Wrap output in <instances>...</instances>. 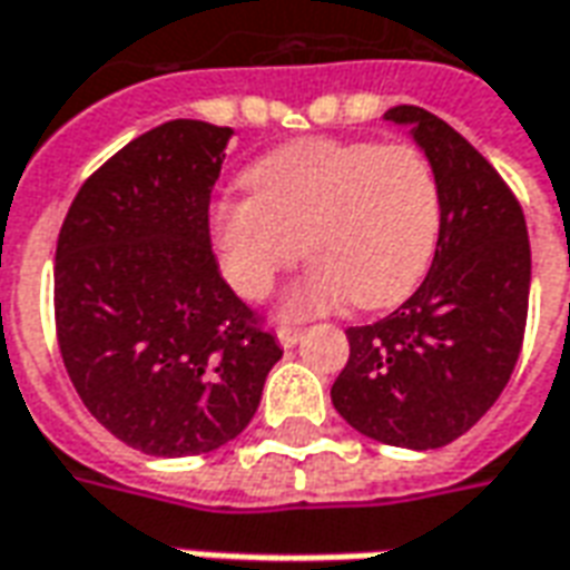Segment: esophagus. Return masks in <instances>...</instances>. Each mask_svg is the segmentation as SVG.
<instances>
[{"instance_id": "34e87169", "label": "esophagus", "mask_w": 570, "mask_h": 570, "mask_svg": "<svg viewBox=\"0 0 570 570\" xmlns=\"http://www.w3.org/2000/svg\"><path fill=\"white\" fill-rule=\"evenodd\" d=\"M276 337H278V343L288 350V346H294V343L301 341V328H292V325H278Z\"/></svg>"}]
</instances>
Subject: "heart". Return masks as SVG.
I'll return each mask as SVG.
<instances>
[{
    "label": "heart",
    "mask_w": 570,
    "mask_h": 570,
    "mask_svg": "<svg viewBox=\"0 0 570 570\" xmlns=\"http://www.w3.org/2000/svg\"><path fill=\"white\" fill-rule=\"evenodd\" d=\"M248 199L214 205L212 239L227 282L264 301L301 245L316 261L285 294L288 316L353 301L386 309L421 285L439 236V184L421 149L368 140H297L254 163Z\"/></svg>",
    "instance_id": "b5f03b06"
}]
</instances>
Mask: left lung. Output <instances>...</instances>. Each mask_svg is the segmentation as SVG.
I'll use <instances>...</instances> for the list:
<instances>
[{"label": "left lung", "mask_w": 570, "mask_h": 570, "mask_svg": "<svg viewBox=\"0 0 570 570\" xmlns=\"http://www.w3.org/2000/svg\"><path fill=\"white\" fill-rule=\"evenodd\" d=\"M411 125L439 184V242L423 285L381 322L346 331L350 358L331 386L343 421L383 445L454 442L498 402L519 362L531 245L519 199L470 140L423 107Z\"/></svg>", "instance_id": "8db88e82"}]
</instances>
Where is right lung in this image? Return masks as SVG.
<instances>
[{
  "mask_svg": "<svg viewBox=\"0 0 570 570\" xmlns=\"http://www.w3.org/2000/svg\"><path fill=\"white\" fill-rule=\"evenodd\" d=\"M233 128L175 119L125 144L76 193L55 254V325L85 407L153 458L227 445L282 358L229 288L208 205Z\"/></svg>",
  "mask_w": 570,
  "mask_h": 570,
  "instance_id": "add662e5",
  "label": "right lung"
}]
</instances>
